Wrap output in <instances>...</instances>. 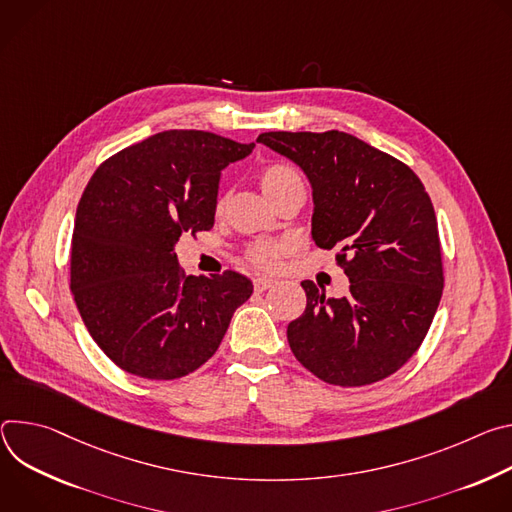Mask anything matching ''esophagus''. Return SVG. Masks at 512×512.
<instances>
[{
	"instance_id": "34e87169",
	"label": "esophagus",
	"mask_w": 512,
	"mask_h": 512,
	"mask_svg": "<svg viewBox=\"0 0 512 512\" xmlns=\"http://www.w3.org/2000/svg\"><path fill=\"white\" fill-rule=\"evenodd\" d=\"M272 285H274V280H272V278H264V276L254 278V291H256V293H262V291L270 289Z\"/></svg>"
}]
</instances>
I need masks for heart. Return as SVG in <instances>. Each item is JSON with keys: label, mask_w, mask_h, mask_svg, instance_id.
Wrapping results in <instances>:
<instances>
[{"label": "heart", "mask_w": 512, "mask_h": 512, "mask_svg": "<svg viewBox=\"0 0 512 512\" xmlns=\"http://www.w3.org/2000/svg\"><path fill=\"white\" fill-rule=\"evenodd\" d=\"M260 185L264 193L278 205L282 199L289 197L291 193L305 189L301 175L287 162H268L260 168ZM230 203V193L221 191L215 199V215H223ZM246 260L260 268V270H274L282 256L287 254V244L274 242V240H256L246 246Z\"/></svg>", "instance_id": "obj_1"}]
</instances>
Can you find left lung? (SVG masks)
<instances>
[{
    "instance_id": "obj_1",
    "label": "left lung",
    "mask_w": 512,
    "mask_h": 512,
    "mask_svg": "<svg viewBox=\"0 0 512 512\" xmlns=\"http://www.w3.org/2000/svg\"><path fill=\"white\" fill-rule=\"evenodd\" d=\"M313 187V240L335 248L350 295L325 299L303 280L305 313L287 327L295 358L335 386H366L419 350L443 293L433 203L413 170L346 132H264Z\"/></svg>"
}]
</instances>
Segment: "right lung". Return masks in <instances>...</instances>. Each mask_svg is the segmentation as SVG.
<instances>
[{
	"label": "right lung",
	"mask_w": 512,
	"mask_h": 512,
	"mask_svg": "<svg viewBox=\"0 0 512 512\" xmlns=\"http://www.w3.org/2000/svg\"><path fill=\"white\" fill-rule=\"evenodd\" d=\"M201 130H168L109 156L77 207L71 291L103 354L128 374L175 380L219 348L254 291L234 272L187 276L175 244L215 221L221 170L252 152Z\"/></svg>",
	"instance_id": "right-lung-1"
}]
</instances>
